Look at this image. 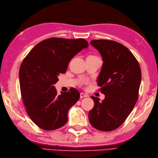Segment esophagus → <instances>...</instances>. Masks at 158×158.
<instances>
[{
  "instance_id": "1",
  "label": "esophagus",
  "mask_w": 158,
  "mask_h": 158,
  "mask_svg": "<svg viewBox=\"0 0 158 158\" xmlns=\"http://www.w3.org/2000/svg\"><path fill=\"white\" fill-rule=\"evenodd\" d=\"M88 96L87 94H85L83 93H81L80 94V98H85V97H88Z\"/></svg>"
}]
</instances>
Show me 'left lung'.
I'll return each instance as SVG.
<instances>
[{
	"instance_id": "1",
	"label": "left lung",
	"mask_w": 158,
	"mask_h": 158,
	"mask_svg": "<svg viewBox=\"0 0 158 158\" xmlns=\"http://www.w3.org/2000/svg\"><path fill=\"white\" fill-rule=\"evenodd\" d=\"M102 57L103 64L97 79L105 98H91L94 106L89 120L94 128L109 132L119 127L132 112L138 100L141 81L139 64L126 47L110 40L90 42Z\"/></svg>"
}]
</instances>
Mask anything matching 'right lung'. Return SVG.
Segmentation results:
<instances>
[{
    "label": "right lung",
    "instance_id": "1",
    "mask_svg": "<svg viewBox=\"0 0 158 158\" xmlns=\"http://www.w3.org/2000/svg\"><path fill=\"white\" fill-rule=\"evenodd\" d=\"M88 47L83 39L49 38L39 43L23 60L19 77L26 113L36 126L53 130L64 126L68 110L78 101L75 88L58 95L53 84L74 56Z\"/></svg>",
    "mask_w": 158,
    "mask_h": 158
}]
</instances>
